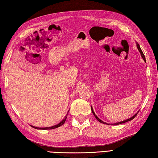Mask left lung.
<instances>
[{"label":"left lung","mask_w":158,"mask_h":158,"mask_svg":"<svg viewBox=\"0 0 158 158\" xmlns=\"http://www.w3.org/2000/svg\"><path fill=\"white\" fill-rule=\"evenodd\" d=\"M136 47H137V48H138V50H139V51L140 52V53H141V57H142V58L143 59V60L145 61V62H146V60H145V55H144V54H143V51H142V50H141V47H140V46H139V43H137V42H136ZM91 110H92V112H93V115H94V116L96 118V119L97 120L99 121V122H101V123H103V124H108V125H118V124H123V123H125V122H128V121H131V120H133V119L135 118V117L136 116V115H137V114L139 113V111L137 112V113L136 114H135L134 115H133V116H132L131 118H128V119H127V120H124V121H122V122H116V123H114V124H107V123H106V122H103V121H102L101 120H100V119L98 118L97 115H96V114H95V113H94V111H93V107H92V106H91Z\"/></svg>","instance_id":"left-lung-1"}]
</instances>
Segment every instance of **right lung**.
Here are the masks:
<instances>
[{
    "label": "right lung",
    "mask_w": 158,
    "mask_h": 158,
    "mask_svg": "<svg viewBox=\"0 0 158 158\" xmlns=\"http://www.w3.org/2000/svg\"><path fill=\"white\" fill-rule=\"evenodd\" d=\"M68 112H69V111H68ZM68 114H66L65 117L64 118V120H62L61 122H59V123L58 124H56V125H55V126H52V127H45V128H40V127H34V126H31V125H30V126H31V127H32V128H35V129H38V130H51V129H54V128H58V127H61V125H63V124H64L65 123L66 119H67V115H68Z\"/></svg>",
    "instance_id": "add662e5"
}]
</instances>
